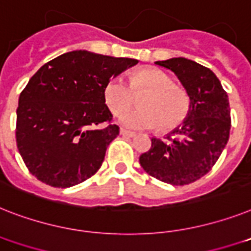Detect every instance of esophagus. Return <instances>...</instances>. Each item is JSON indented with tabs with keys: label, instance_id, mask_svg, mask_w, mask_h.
I'll use <instances>...</instances> for the list:
<instances>
[{
	"label": "esophagus",
	"instance_id": "34e87169",
	"mask_svg": "<svg viewBox=\"0 0 251 251\" xmlns=\"http://www.w3.org/2000/svg\"><path fill=\"white\" fill-rule=\"evenodd\" d=\"M120 134H121L122 136H127V138H134V136H135V132L129 131V130H126V129L120 130Z\"/></svg>",
	"mask_w": 251,
	"mask_h": 251
}]
</instances>
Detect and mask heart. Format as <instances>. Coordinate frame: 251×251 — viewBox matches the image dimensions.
Here are the masks:
<instances>
[{
    "instance_id": "b5f03b06",
    "label": "heart",
    "mask_w": 251,
    "mask_h": 251,
    "mask_svg": "<svg viewBox=\"0 0 251 251\" xmlns=\"http://www.w3.org/2000/svg\"><path fill=\"white\" fill-rule=\"evenodd\" d=\"M147 92L141 98L139 110L124 112L119 117L122 125L134 130L153 129L168 131L185 120L189 111V98L175 86L174 79L157 68L136 71L130 85L120 76L112 77L104 86V101L115 115L131 106L133 95Z\"/></svg>"
}]
</instances>
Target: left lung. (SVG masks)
<instances>
[{
    "instance_id": "8db88e82",
    "label": "left lung",
    "mask_w": 251,
    "mask_h": 251,
    "mask_svg": "<svg viewBox=\"0 0 251 251\" xmlns=\"http://www.w3.org/2000/svg\"><path fill=\"white\" fill-rule=\"evenodd\" d=\"M176 75L189 97L188 115L168 140L152 138L139 157L151 176L173 185L189 184L210 172L231 130V108L221 81L206 67L185 58L156 62Z\"/></svg>"
}]
</instances>
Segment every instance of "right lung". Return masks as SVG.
<instances>
[{
  "label": "right lung",
  "instance_id": "obj_1",
  "mask_svg": "<svg viewBox=\"0 0 251 251\" xmlns=\"http://www.w3.org/2000/svg\"><path fill=\"white\" fill-rule=\"evenodd\" d=\"M135 64L136 59L76 50L30 77L20 93L15 134L20 156L38 180L67 188L99 170L120 132L104 101L105 83Z\"/></svg>",
  "mask_w": 251,
  "mask_h": 251
}]
</instances>
